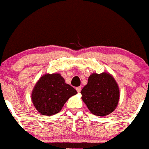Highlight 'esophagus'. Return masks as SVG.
Returning a JSON list of instances; mask_svg holds the SVG:
<instances>
[{
  "instance_id": "1",
  "label": "esophagus",
  "mask_w": 149,
  "mask_h": 149,
  "mask_svg": "<svg viewBox=\"0 0 149 149\" xmlns=\"http://www.w3.org/2000/svg\"><path fill=\"white\" fill-rule=\"evenodd\" d=\"M81 87H80V86H79V87H77L76 88V90H77V91L78 92V93H80V91H81Z\"/></svg>"
}]
</instances>
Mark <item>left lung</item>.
<instances>
[{
  "instance_id": "1",
  "label": "left lung",
  "mask_w": 149,
  "mask_h": 149,
  "mask_svg": "<svg viewBox=\"0 0 149 149\" xmlns=\"http://www.w3.org/2000/svg\"><path fill=\"white\" fill-rule=\"evenodd\" d=\"M80 93L83 101L95 116H107L116 110L119 101L118 83L107 72L91 74Z\"/></svg>"
}]
</instances>
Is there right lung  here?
Masks as SVG:
<instances>
[{
    "instance_id": "1",
    "label": "right lung",
    "mask_w": 149,
    "mask_h": 149,
    "mask_svg": "<svg viewBox=\"0 0 149 149\" xmlns=\"http://www.w3.org/2000/svg\"><path fill=\"white\" fill-rule=\"evenodd\" d=\"M77 93L60 74H45L35 85L31 100L40 114L52 116L60 112L66 101Z\"/></svg>"
}]
</instances>
